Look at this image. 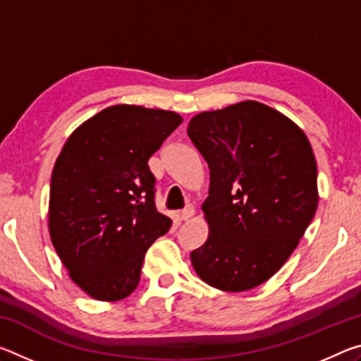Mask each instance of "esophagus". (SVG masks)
I'll list each match as a JSON object with an SVG mask.
<instances>
[{
  "mask_svg": "<svg viewBox=\"0 0 361 361\" xmlns=\"http://www.w3.org/2000/svg\"><path fill=\"white\" fill-rule=\"evenodd\" d=\"M194 216V207H186L185 210H181V213H180V218L183 219V221H188L189 218H192Z\"/></svg>",
  "mask_w": 361,
  "mask_h": 361,
  "instance_id": "obj_1",
  "label": "esophagus"
}]
</instances>
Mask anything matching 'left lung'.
Segmentation results:
<instances>
[{"mask_svg": "<svg viewBox=\"0 0 361 361\" xmlns=\"http://www.w3.org/2000/svg\"><path fill=\"white\" fill-rule=\"evenodd\" d=\"M188 135L209 164V237L191 253L213 288L240 293L271 279L315 215L317 162L305 133L277 109L247 100L195 114Z\"/></svg>", "mask_w": 361, "mask_h": 361, "instance_id": "left-lung-1", "label": "left lung"}]
</instances>
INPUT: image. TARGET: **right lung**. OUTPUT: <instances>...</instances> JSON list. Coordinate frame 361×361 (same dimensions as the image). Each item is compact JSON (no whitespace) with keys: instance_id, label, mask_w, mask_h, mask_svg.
Masks as SVG:
<instances>
[{"instance_id":"1","label":"right lung","mask_w":361,"mask_h":361,"mask_svg":"<svg viewBox=\"0 0 361 361\" xmlns=\"http://www.w3.org/2000/svg\"><path fill=\"white\" fill-rule=\"evenodd\" d=\"M181 122L166 109L108 106L82 122L60 151L49 232L71 280L90 298L129 296L146 250L172 226L156 210L148 161Z\"/></svg>"}]
</instances>
